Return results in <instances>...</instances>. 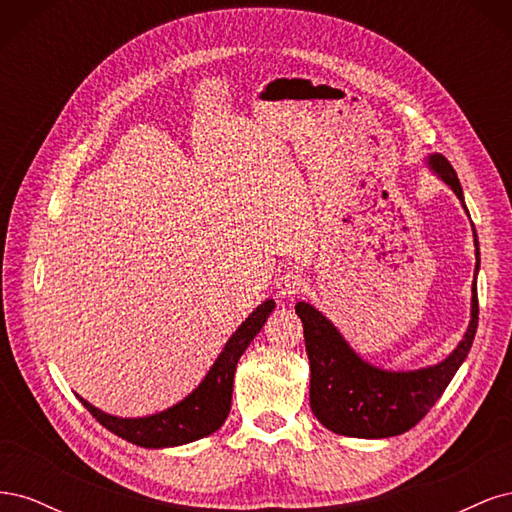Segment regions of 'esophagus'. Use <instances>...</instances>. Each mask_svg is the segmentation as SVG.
Returning a JSON list of instances; mask_svg holds the SVG:
<instances>
[{
	"instance_id": "1",
	"label": "esophagus",
	"mask_w": 512,
	"mask_h": 512,
	"mask_svg": "<svg viewBox=\"0 0 512 512\" xmlns=\"http://www.w3.org/2000/svg\"><path fill=\"white\" fill-rule=\"evenodd\" d=\"M303 288H305V277L294 269L284 271L280 275V280H277V290H280V294L286 299L297 297V294L303 292Z\"/></svg>"
}]
</instances>
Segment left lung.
Instances as JSON below:
<instances>
[{"instance_id": "1", "label": "left lung", "mask_w": 512, "mask_h": 512, "mask_svg": "<svg viewBox=\"0 0 512 512\" xmlns=\"http://www.w3.org/2000/svg\"><path fill=\"white\" fill-rule=\"evenodd\" d=\"M431 168L463 200L455 168L444 156L429 158ZM476 269L480 262L478 239ZM472 320L466 337L442 363L416 371H382L352 352L333 324L309 303H297L309 359V406L318 421L339 436L391 438L412 429L436 406L472 348L478 327L476 275L472 288Z\"/></svg>"}]
</instances>
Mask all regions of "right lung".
Here are the masks:
<instances>
[{"label": "right lung", "instance_id": "right-lung-1", "mask_svg": "<svg viewBox=\"0 0 512 512\" xmlns=\"http://www.w3.org/2000/svg\"><path fill=\"white\" fill-rule=\"evenodd\" d=\"M273 307V301H265L254 309L250 318L228 339L218 361L213 363L205 380L198 384V389L192 391L183 401H179L177 406L145 418H119L100 412L98 408L87 404L83 397H79L81 404L100 425L113 431L115 436L145 448L179 446L209 436V433L218 431L226 421L230 412L232 380H235L237 363L245 348L260 333L262 324L267 322Z\"/></svg>", "mask_w": 512, "mask_h": 512}]
</instances>
